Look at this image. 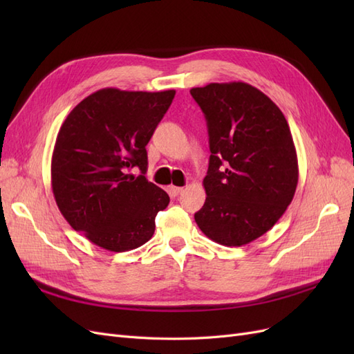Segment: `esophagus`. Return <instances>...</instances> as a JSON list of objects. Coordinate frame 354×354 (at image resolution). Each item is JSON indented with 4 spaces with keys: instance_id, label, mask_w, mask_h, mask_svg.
Wrapping results in <instances>:
<instances>
[{
    "instance_id": "34e87169",
    "label": "esophagus",
    "mask_w": 354,
    "mask_h": 354,
    "mask_svg": "<svg viewBox=\"0 0 354 354\" xmlns=\"http://www.w3.org/2000/svg\"><path fill=\"white\" fill-rule=\"evenodd\" d=\"M168 190H169V194L173 195V196H177L178 194H181V192H183V187H180V186H169L168 187Z\"/></svg>"
}]
</instances>
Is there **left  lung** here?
<instances>
[{
	"mask_svg": "<svg viewBox=\"0 0 354 354\" xmlns=\"http://www.w3.org/2000/svg\"><path fill=\"white\" fill-rule=\"evenodd\" d=\"M190 94L205 113L211 151L195 221L214 242L246 245L274 226L295 195L291 130L282 111L246 82H211Z\"/></svg>",
	"mask_w": 354,
	"mask_h": 354,
	"instance_id": "8db88e82",
	"label": "left lung"
}]
</instances>
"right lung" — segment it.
<instances>
[{"label":"right lung","mask_w":354,"mask_h":354,"mask_svg":"<svg viewBox=\"0 0 354 354\" xmlns=\"http://www.w3.org/2000/svg\"><path fill=\"white\" fill-rule=\"evenodd\" d=\"M174 90L102 88L62 124L51 156V189L71 227L108 251L136 250L153 236L167 192L147 181L146 145ZM133 167L142 171L136 178Z\"/></svg>","instance_id":"obj_1"}]
</instances>
